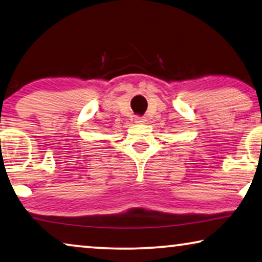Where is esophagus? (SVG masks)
Here are the masks:
<instances>
[{"label": "esophagus", "instance_id": "1", "mask_svg": "<svg viewBox=\"0 0 262 262\" xmlns=\"http://www.w3.org/2000/svg\"><path fill=\"white\" fill-rule=\"evenodd\" d=\"M135 122L136 123H144V122H146V119L142 118V116H136Z\"/></svg>", "mask_w": 262, "mask_h": 262}]
</instances>
